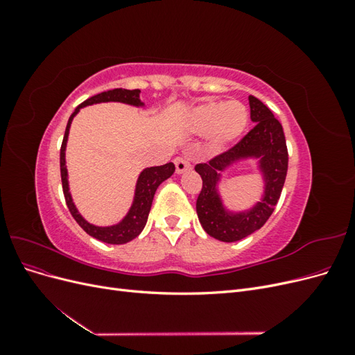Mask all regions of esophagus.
I'll list each match as a JSON object with an SVG mask.
<instances>
[{
    "instance_id": "1",
    "label": "esophagus",
    "mask_w": 355,
    "mask_h": 355,
    "mask_svg": "<svg viewBox=\"0 0 355 355\" xmlns=\"http://www.w3.org/2000/svg\"><path fill=\"white\" fill-rule=\"evenodd\" d=\"M175 166H176V173L180 175L191 168V161L187 157H178L175 158Z\"/></svg>"
}]
</instances>
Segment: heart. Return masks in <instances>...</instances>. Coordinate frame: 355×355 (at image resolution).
I'll return each mask as SVG.
<instances>
[{"mask_svg": "<svg viewBox=\"0 0 355 355\" xmlns=\"http://www.w3.org/2000/svg\"><path fill=\"white\" fill-rule=\"evenodd\" d=\"M188 123L197 133L209 132L213 149H223L243 135L249 123V111L239 101L207 102L189 112Z\"/></svg>", "mask_w": 355, "mask_h": 355, "instance_id": "b5f03b06", "label": "heart"}]
</instances>
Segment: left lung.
<instances>
[{
	"mask_svg": "<svg viewBox=\"0 0 355 355\" xmlns=\"http://www.w3.org/2000/svg\"><path fill=\"white\" fill-rule=\"evenodd\" d=\"M250 118L254 127L239 144L209 163L196 166L202 179V188L197 198V214L201 227L210 237L232 243L261 230L270 219L282 196L287 175L288 154L283 125L272 111L254 96H249ZM245 157H257L264 178V196L249 211L230 212L224 209L217 192L220 173L234 162Z\"/></svg>",
	"mask_w": 355,
	"mask_h": 355,
	"instance_id": "obj_1",
	"label": "left lung"
}]
</instances>
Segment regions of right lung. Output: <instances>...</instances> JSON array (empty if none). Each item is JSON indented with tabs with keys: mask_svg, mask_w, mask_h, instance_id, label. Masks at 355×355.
Listing matches in <instances>:
<instances>
[{
	"mask_svg": "<svg viewBox=\"0 0 355 355\" xmlns=\"http://www.w3.org/2000/svg\"><path fill=\"white\" fill-rule=\"evenodd\" d=\"M139 94L141 90H125V89H114L99 93L96 96H92L87 101H84L81 105H78L72 115L69 116L65 136H63V142L60 146V178H62V188H63V196H65L67 206L72 214V218L77 220L80 227L92 235L93 239L108 243V244H125L136 239L139 234L142 232L145 228L149 210L153 206V200L155 196L157 188L163 184L166 179H168L171 175L175 173V164L167 163L164 166H155V167H148L142 170V173L139 175L136 182V189H135V198L130 210L124 216L121 222H118L112 227H96L93 223H89L85 220L80 211L75 207L72 201L71 192H69V184H68V170H67V161H65V149L68 142V135L71 123L73 116L78 114V111L84 106L93 105V103H102V102H121L133 106H144V102L139 99Z\"/></svg>",
	"mask_w": 355,
	"mask_h": 355,
	"instance_id": "1",
	"label": "right lung"
}]
</instances>
